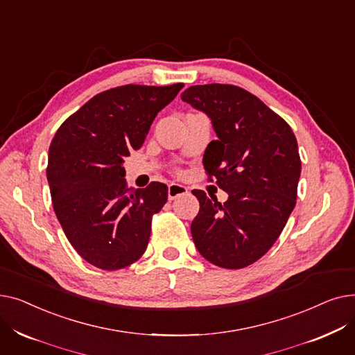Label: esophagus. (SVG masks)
Masks as SVG:
<instances>
[{
    "label": "esophagus",
    "mask_w": 355,
    "mask_h": 355,
    "mask_svg": "<svg viewBox=\"0 0 355 355\" xmlns=\"http://www.w3.org/2000/svg\"><path fill=\"white\" fill-rule=\"evenodd\" d=\"M187 193H189V189L185 187V185H181L177 182H173L168 185V198L170 200H174V198L187 194Z\"/></svg>",
    "instance_id": "esophagus-1"
}]
</instances>
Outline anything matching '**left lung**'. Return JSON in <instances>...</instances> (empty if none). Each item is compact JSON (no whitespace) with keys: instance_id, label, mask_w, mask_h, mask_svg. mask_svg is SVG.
Wrapping results in <instances>:
<instances>
[{"instance_id":"left-lung-1","label":"left lung","mask_w":355,"mask_h":355,"mask_svg":"<svg viewBox=\"0 0 355 355\" xmlns=\"http://www.w3.org/2000/svg\"><path fill=\"white\" fill-rule=\"evenodd\" d=\"M181 99L206 114L217 141L202 164L229 194L226 202L193 190L200 211L191 234L200 254L216 266L246 268L282 233L296 204L301 158L291 126L248 90L198 85Z\"/></svg>"}]
</instances>
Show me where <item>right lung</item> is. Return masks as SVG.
<instances>
[{
    "label": "right lung",
    "instance_id": "obj_1",
    "mask_svg": "<svg viewBox=\"0 0 355 355\" xmlns=\"http://www.w3.org/2000/svg\"><path fill=\"white\" fill-rule=\"evenodd\" d=\"M182 86L109 89L55 132L47 164L53 209L70 245L90 265L118 270L146 250L153 216L166 202L168 187L151 182L128 189L123 159L142 146L157 114Z\"/></svg>",
    "mask_w": 355,
    "mask_h": 355
}]
</instances>
